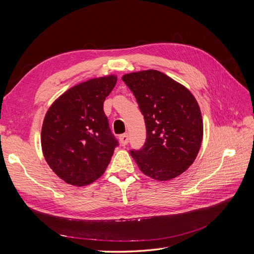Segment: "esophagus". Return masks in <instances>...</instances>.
I'll return each mask as SVG.
<instances>
[{"mask_svg":"<svg viewBox=\"0 0 254 254\" xmlns=\"http://www.w3.org/2000/svg\"><path fill=\"white\" fill-rule=\"evenodd\" d=\"M120 141H121L122 146H126L128 144V142H129V137H128L127 134H122L120 136Z\"/></svg>","mask_w":254,"mask_h":254,"instance_id":"1","label":"esophagus"}]
</instances>
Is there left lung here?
<instances>
[{
  "label": "left lung",
  "mask_w": 254,
  "mask_h": 254,
  "mask_svg": "<svg viewBox=\"0 0 254 254\" xmlns=\"http://www.w3.org/2000/svg\"><path fill=\"white\" fill-rule=\"evenodd\" d=\"M144 115L146 142L131 150L140 171L158 181L180 176L193 164L203 136L201 111L183 84L157 70L122 77Z\"/></svg>",
  "instance_id": "8db88e82"
}]
</instances>
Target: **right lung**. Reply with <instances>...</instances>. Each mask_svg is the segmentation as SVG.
Masks as SVG:
<instances>
[{
  "instance_id": "obj_1",
  "label": "right lung",
  "mask_w": 254,
  "mask_h": 254,
  "mask_svg": "<svg viewBox=\"0 0 254 254\" xmlns=\"http://www.w3.org/2000/svg\"><path fill=\"white\" fill-rule=\"evenodd\" d=\"M115 75L80 82L61 94L45 114L41 147L45 161L60 179L83 187L101 177L118 140L104 112Z\"/></svg>"
}]
</instances>
